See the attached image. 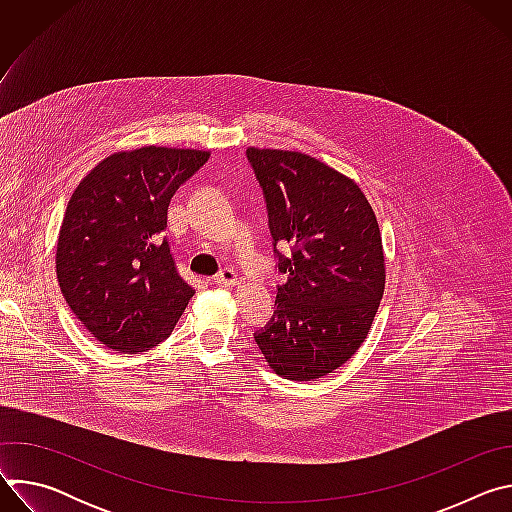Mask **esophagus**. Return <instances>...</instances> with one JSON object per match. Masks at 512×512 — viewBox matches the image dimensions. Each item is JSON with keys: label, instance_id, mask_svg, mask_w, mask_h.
<instances>
[{"label": "esophagus", "instance_id": "34e87169", "mask_svg": "<svg viewBox=\"0 0 512 512\" xmlns=\"http://www.w3.org/2000/svg\"><path fill=\"white\" fill-rule=\"evenodd\" d=\"M214 281L221 287H233L237 283V273L233 269H223L218 271V275H214Z\"/></svg>", "mask_w": 512, "mask_h": 512}]
</instances>
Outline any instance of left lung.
Returning a JSON list of instances; mask_svg holds the SVG:
<instances>
[{
    "instance_id": "left-lung-1",
    "label": "left lung",
    "mask_w": 512,
    "mask_h": 512,
    "mask_svg": "<svg viewBox=\"0 0 512 512\" xmlns=\"http://www.w3.org/2000/svg\"><path fill=\"white\" fill-rule=\"evenodd\" d=\"M263 190L277 271L275 312L255 332L269 367L289 381L320 379L367 338L385 289L377 216L360 188L300 152L247 150ZM277 244H289L285 258Z\"/></svg>"
}]
</instances>
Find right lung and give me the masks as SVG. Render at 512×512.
<instances>
[{"mask_svg":"<svg viewBox=\"0 0 512 512\" xmlns=\"http://www.w3.org/2000/svg\"><path fill=\"white\" fill-rule=\"evenodd\" d=\"M208 156L156 145L113 154L70 196L56 275L72 314L105 346H158L194 296L170 253L168 206Z\"/></svg>","mask_w":512,"mask_h":512,"instance_id":"obj_1","label":"right lung"}]
</instances>
